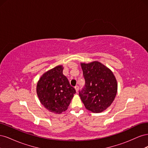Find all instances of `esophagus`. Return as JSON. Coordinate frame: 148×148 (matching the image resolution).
Returning a JSON list of instances; mask_svg holds the SVG:
<instances>
[{
  "instance_id": "obj_1",
  "label": "esophagus",
  "mask_w": 148,
  "mask_h": 148,
  "mask_svg": "<svg viewBox=\"0 0 148 148\" xmlns=\"http://www.w3.org/2000/svg\"><path fill=\"white\" fill-rule=\"evenodd\" d=\"M75 90H76V91H77V92L78 91V90H79V87H78V86H76L75 87Z\"/></svg>"
}]
</instances>
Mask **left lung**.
Instances as JSON below:
<instances>
[{
    "label": "left lung",
    "instance_id": "8db88e82",
    "mask_svg": "<svg viewBox=\"0 0 148 148\" xmlns=\"http://www.w3.org/2000/svg\"><path fill=\"white\" fill-rule=\"evenodd\" d=\"M85 86L79 96L86 109L100 113L110 106L117 92V82L112 71L98 61L81 62Z\"/></svg>",
    "mask_w": 148,
    "mask_h": 148
}]
</instances>
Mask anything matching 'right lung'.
<instances>
[{
  "mask_svg": "<svg viewBox=\"0 0 148 148\" xmlns=\"http://www.w3.org/2000/svg\"><path fill=\"white\" fill-rule=\"evenodd\" d=\"M62 65L44 73L37 83L36 92L41 104L51 112L60 114L68 109L76 91L63 74Z\"/></svg>",
  "mask_w": 148,
  "mask_h": 148,
  "instance_id": "1",
  "label": "right lung"
}]
</instances>
